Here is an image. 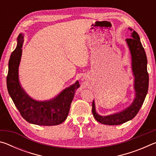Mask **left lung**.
<instances>
[{"label":"left lung","mask_w":156,"mask_h":156,"mask_svg":"<svg viewBox=\"0 0 156 156\" xmlns=\"http://www.w3.org/2000/svg\"><path fill=\"white\" fill-rule=\"evenodd\" d=\"M129 29L131 31V38L126 39V42L131 55L132 71L134 76V89L136 91L135 98L130 106L122 112L105 116L98 114L94 100L92 102V113L95 119L104 125H121L133 119L140 109L149 88V73L147 72L146 53L138 33L133 29Z\"/></svg>","instance_id":"8db88e82"}]
</instances>
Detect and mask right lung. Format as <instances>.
Returning <instances> with one entry per match:
<instances>
[{
    "mask_svg": "<svg viewBox=\"0 0 156 156\" xmlns=\"http://www.w3.org/2000/svg\"><path fill=\"white\" fill-rule=\"evenodd\" d=\"M23 38L24 36L20 34L17 38V46L12 53L9 60L7 87L9 96L20 115L28 122L43 126L60 125L67 118L75 90L80 84L78 81H76L57 96L46 101H38L29 96L20 86L18 78Z\"/></svg>",
    "mask_w": 156,
    "mask_h": 156,
    "instance_id": "obj_1",
    "label": "right lung"
}]
</instances>
